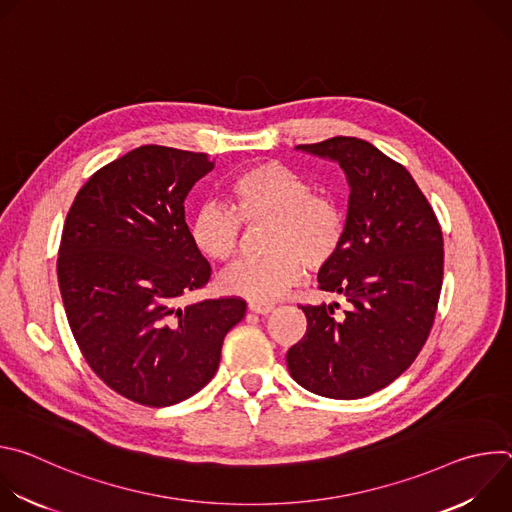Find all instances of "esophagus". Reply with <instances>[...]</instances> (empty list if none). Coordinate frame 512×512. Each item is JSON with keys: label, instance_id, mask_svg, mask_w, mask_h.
I'll return each instance as SVG.
<instances>
[{"label": "esophagus", "instance_id": "34e87169", "mask_svg": "<svg viewBox=\"0 0 512 512\" xmlns=\"http://www.w3.org/2000/svg\"><path fill=\"white\" fill-rule=\"evenodd\" d=\"M249 310L255 314H269L273 310V304H261V302H251Z\"/></svg>", "mask_w": 512, "mask_h": 512}]
</instances>
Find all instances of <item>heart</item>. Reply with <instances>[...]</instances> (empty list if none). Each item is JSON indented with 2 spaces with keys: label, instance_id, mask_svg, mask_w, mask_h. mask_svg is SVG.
Listing matches in <instances>:
<instances>
[{
  "label": "heart",
  "instance_id": "b5f03b06",
  "mask_svg": "<svg viewBox=\"0 0 512 512\" xmlns=\"http://www.w3.org/2000/svg\"><path fill=\"white\" fill-rule=\"evenodd\" d=\"M233 208L206 202L190 225L196 249L214 263L237 257L247 227L267 225L263 251L245 259L221 279L229 294L269 304L283 298L310 269H324L340 253L346 214L338 200L314 192V184L281 162H261L229 184Z\"/></svg>",
  "mask_w": 512,
  "mask_h": 512
}]
</instances>
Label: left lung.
Returning <instances> with one entry per match:
<instances>
[{"instance_id":"8db88e82","label":"left lung","mask_w":512,"mask_h":512,"mask_svg":"<svg viewBox=\"0 0 512 512\" xmlns=\"http://www.w3.org/2000/svg\"><path fill=\"white\" fill-rule=\"evenodd\" d=\"M298 150L338 162L350 196L346 237L320 269V289L350 302L300 306L308 328L287 350V369L304 389L360 399L391 385L423 348L444 279V237L411 174L356 137H330Z\"/></svg>"}]
</instances>
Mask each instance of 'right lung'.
<instances>
[{"instance_id": "1", "label": "right lung", "mask_w": 512, "mask_h": 512, "mask_svg": "<svg viewBox=\"0 0 512 512\" xmlns=\"http://www.w3.org/2000/svg\"><path fill=\"white\" fill-rule=\"evenodd\" d=\"M214 162L141 145L97 170L72 202L58 249L66 318L93 373L121 397L168 407L216 373L241 298L182 306L210 279L184 200Z\"/></svg>"}]
</instances>
